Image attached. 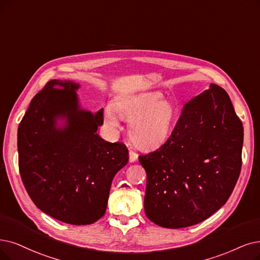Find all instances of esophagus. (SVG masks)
I'll return each mask as SVG.
<instances>
[{
	"label": "esophagus",
	"instance_id": "34e87169",
	"mask_svg": "<svg viewBox=\"0 0 260 260\" xmlns=\"http://www.w3.org/2000/svg\"><path fill=\"white\" fill-rule=\"evenodd\" d=\"M138 158H139V154H138L137 152H134V151H132V150L129 151V161H130L131 163L136 162V161L138 160Z\"/></svg>",
	"mask_w": 260,
	"mask_h": 260
}]
</instances>
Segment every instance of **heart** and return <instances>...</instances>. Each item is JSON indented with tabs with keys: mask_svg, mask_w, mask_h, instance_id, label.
<instances>
[{
	"mask_svg": "<svg viewBox=\"0 0 260 260\" xmlns=\"http://www.w3.org/2000/svg\"><path fill=\"white\" fill-rule=\"evenodd\" d=\"M158 92L126 95L103 110V120L111 130L120 127V118L130 121L131 141L141 149L160 147L168 140L177 119V109ZM118 114H116L115 112Z\"/></svg>",
	"mask_w": 260,
	"mask_h": 260,
	"instance_id": "1",
	"label": "heart"
}]
</instances>
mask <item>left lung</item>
<instances>
[{
	"instance_id": "obj_1",
	"label": "left lung",
	"mask_w": 260,
	"mask_h": 260,
	"mask_svg": "<svg viewBox=\"0 0 260 260\" xmlns=\"http://www.w3.org/2000/svg\"><path fill=\"white\" fill-rule=\"evenodd\" d=\"M243 126L227 92L211 84L183 106L169 140L140 155L144 209L165 228L201 223L230 199L241 171Z\"/></svg>"
}]
</instances>
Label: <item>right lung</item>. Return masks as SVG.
Listing matches in <instances>:
<instances>
[{"label":"right lung","mask_w":260,"mask_h":260,"mask_svg":"<svg viewBox=\"0 0 260 260\" xmlns=\"http://www.w3.org/2000/svg\"><path fill=\"white\" fill-rule=\"evenodd\" d=\"M74 81L52 80L32 99L18 128L19 170L41 211L72 225L106 213L114 176L128 163L122 143L97 133L103 110L83 109Z\"/></svg>","instance_id":"obj_1"}]
</instances>
